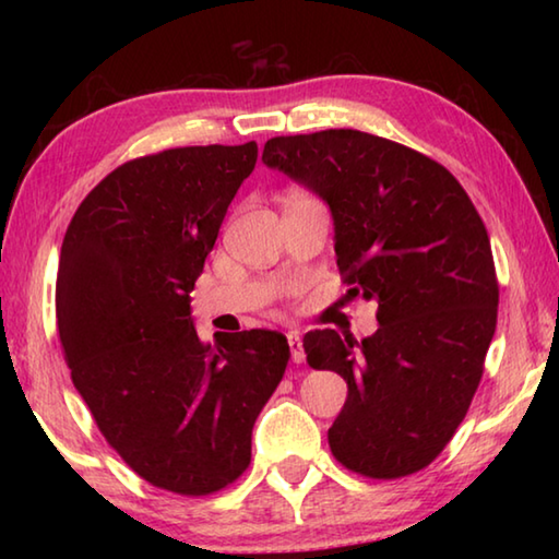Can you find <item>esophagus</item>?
<instances>
[{"instance_id": "obj_1", "label": "esophagus", "mask_w": 559, "mask_h": 559, "mask_svg": "<svg viewBox=\"0 0 559 559\" xmlns=\"http://www.w3.org/2000/svg\"><path fill=\"white\" fill-rule=\"evenodd\" d=\"M286 337H288V345H290V359H293V362H302V359H306V353H302L300 333H298V330H288Z\"/></svg>"}]
</instances>
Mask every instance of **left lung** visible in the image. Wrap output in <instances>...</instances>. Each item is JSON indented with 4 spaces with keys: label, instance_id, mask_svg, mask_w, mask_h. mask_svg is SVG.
I'll return each mask as SVG.
<instances>
[{
    "label": "left lung",
    "instance_id": "8db88e82",
    "mask_svg": "<svg viewBox=\"0 0 559 559\" xmlns=\"http://www.w3.org/2000/svg\"><path fill=\"white\" fill-rule=\"evenodd\" d=\"M263 165L330 206L347 293L377 302L370 337H302L308 365L347 382L328 429L333 456L370 478H402L439 456L466 416L496 333L490 239L447 167L359 130L271 138Z\"/></svg>",
    "mask_w": 559,
    "mask_h": 559
}]
</instances>
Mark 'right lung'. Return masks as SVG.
<instances>
[{
  "mask_svg": "<svg viewBox=\"0 0 559 559\" xmlns=\"http://www.w3.org/2000/svg\"><path fill=\"white\" fill-rule=\"evenodd\" d=\"M259 147H175L103 179L66 229L56 320L73 386L122 461L157 488L206 496L251 461L286 372L276 330L197 335L189 293Z\"/></svg>",
  "mask_w": 559,
  "mask_h": 559,
  "instance_id": "add662e5",
  "label": "right lung"
}]
</instances>
